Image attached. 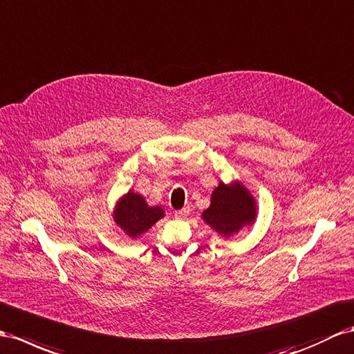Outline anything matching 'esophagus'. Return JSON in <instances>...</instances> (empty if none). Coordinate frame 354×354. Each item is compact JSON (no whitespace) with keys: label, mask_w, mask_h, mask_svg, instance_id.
I'll return each mask as SVG.
<instances>
[{"label":"esophagus","mask_w":354,"mask_h":354,"mask_svg":"<svg viewBox=\"0 0 354 354\" xmlns=\"http://www.w3.org/2000/svg\"><path fill=\"white\" fill-rule=\"evenodd\" d=\"M189 212L188 207H183V209H178L175 211V216H178V218H184V216Z\"/></svg>","instance_id":"1"}]
</instances>
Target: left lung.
Masks as SVG:
<instances>
[{
  "instance_id": "left-lung-1",
  "label": "left lung",
  "mask_w": 354,
  "mask_h": 354,
  "mask_svg": "<svg viewBox=\"0 0 354 354\" xmlns=\"http://www.w3.org/2000/svg\"><path fill=\"white\" fill-rule=\"evenodd\" d=\"M256 216L254 201L241 184L227 187L220 184L214 189L211 206L203 212V220L224 236L236 233L243 224L252 223Z\"/></svg>"
}]
</instances>
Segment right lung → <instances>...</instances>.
<instances>
[{
    "label": "right lung",
    "instance_id": "obj_1",
    "mask_svg": "<svg viewBox=\"0 0 354 354\" xmlns=\"http://www.w3.org/2000/svg\"><path fill=\"white\" fill-rule=\"evenodd\" d=\"M165 215L161 207L148 206L143 197L130 192L121 198L115 212V221L130 238H138L139 234L151 229L161 216Z\"/></svg>",
    "mask_w": 354,
    "mask_h": 354
}]
</instances>
